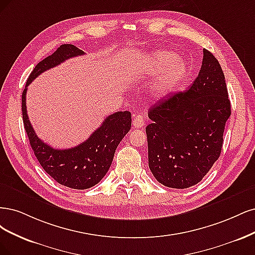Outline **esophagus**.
<instances>
[{
  "mask_svg": "<svg viewBox=\"0 0 255 255\" xmlns=\"http://www.w3.org/2000/svg\"><path fill=\"white\" fill-rule=\"evenodd\" d=\"M132 126L134 128H143L145 126V122H144V118L142 114H137L132 120Z\"/></svg>",
  "mask_w": 255,
  "mask_h": 255,
  "instance_id": "esophagus-1",
  "label": "esophagus"
}]
</instances>
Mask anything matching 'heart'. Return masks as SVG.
I'll return each mask as SVG.
<instances>
[{
	"instance_id": "heart-1",
	"label": "heart",
	"mask_w": 255,
	"mask_h": 255,
	"mask_svg": "<svg viewBox=\"0 0 255 255\" xmlns=\"http://www.w3.org/2000/svg\"><path fill=\"white\" fill-rule=\"evenodd\" d=\"M142 69L146 73L162 71L154 83V91L159 97H166L182 83L186 75L187 65L185 61L178 58L175 53L160 51L146 57Z\"/></svg>"
}]
</instances>
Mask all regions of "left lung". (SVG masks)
<instances>
[{"mask_svg": "<svg viewBox=\"0 0 255 255\" xmlns=\"http://www.w3.org/2000/svg\"><path fill=\"white\" fill-rule=\"evenodd\" d=\"M231 104L218 60L203 50L198 76L185 92L163 97L148 111V165L161 184L200 182L220 155Z\"/></svg>", "mask_w": 255, "mask_h": 255, "instance_id": "left-lung-1", "label": "left lung"}]
</instances>
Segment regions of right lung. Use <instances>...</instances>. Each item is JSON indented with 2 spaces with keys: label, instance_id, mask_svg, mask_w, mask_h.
Segmentation results:
<instances>
[{
  "label": "right lung",
  "instance_id": "obj_1",
  "mask_svg": "<svg viewBox=\"0 0 255 255\" xmlns=\"http://www.w3.org/2000/svg\"><path fill=\"white\" fill-rule=\"evenodd\" d=\"M81 55H85L84 51L75 45H60L56 52L36 65L22 93L23 124L40 165L59 184L75 190L92 187L105 177L111 166L117 147L131 128V113H113L106 118L101 127L84 143L69 149H55L41 141L30 124L26 110V91L28 85L41 73Z\"/></svg>",
  "mask_w": 255,
  "mask_h": 255
}]
</instances>
